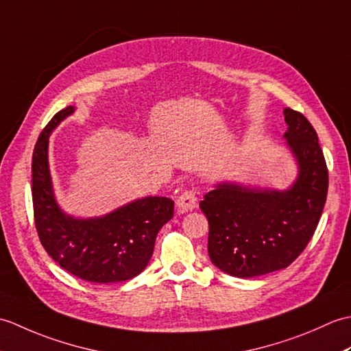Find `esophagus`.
<instances>
[{"label": "esophagus", "instance_id": "esophagus-1", "mask_svg": "<svg viewBox=\"0 0 351 351\" xmlns=\"http://www.w3.org/2000/svg\"><path fill=\"white\" fill-rule=\"evenodd\" d=\"M196 195L193 191H184L176 200V210L180 214L193 211L196 208Z\"/></svg>", "mask_w": 351, "mask_h": 351}]
</instances>
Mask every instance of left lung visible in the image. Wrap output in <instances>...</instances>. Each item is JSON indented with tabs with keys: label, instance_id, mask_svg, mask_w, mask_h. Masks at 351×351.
Returning <instances> with one entry per match:
<instances>
[{
	"label": "left lung",
	"instance_id": "1",
	"mask_svg": "<svg viewBox=\"0 0 351 351\" xmlns=\"http://www.w3.org/2000/svg\"><path fill=\"white\" fill-rule=\"evenodd\" d=\"M288 151L297 164L285 190L220 181L200 200L210 223L208 255L234 278H255L287 268L314 235L329 187L315 130L299 111L283 108Z\"/></svg>",
	"mask_w": 351,
	"mask_h": 351
}]
</instances>
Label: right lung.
Returning a JSON list of instances; mask_svg holds the SVG:
<instances>
[{
  "mask_svg": "<svg viewBox=\"0 0 351 351\" xmlns=\"http://www.w3.org/2000/svg\"><path fill=\"white\" fill-rule=\"evenodd\" d=\"M75 107H66L51 119L34 146L33 208L36 229L48 255L66 271L95 283L136 278L151 259L158 230L173 217L169 197L145 196L98 217L81 219L64 213L52 185L49 136Z\"/></svg>",
  "mask_w": 351,
  "mask_h": 351,
  "instance_id": "right-lung-1",
  "label": "right lung"
}]
</instances>
